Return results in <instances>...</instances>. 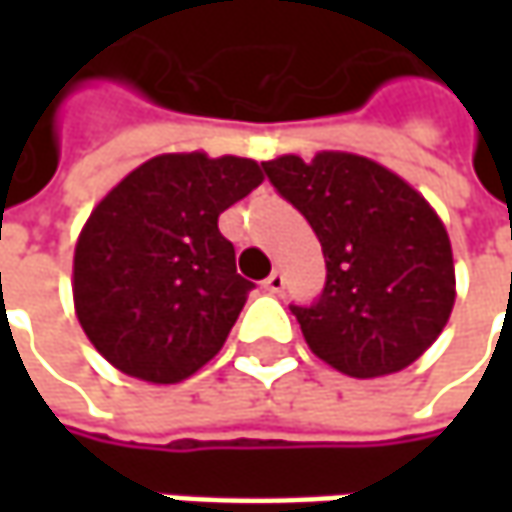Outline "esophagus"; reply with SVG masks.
I'll list each match as a JSON object with an SVG mask.
<instances>
[{"label":"esophagus","instance_id":"esophagus-1","mask_svg":"<svg viewBox=\"0 0 512 512\" xmlns=\"http://www.w3.org/2000/svg\"><path fill=\"white\" fill-rule=\"evenodd\" d=\"M265 290L267 293H282V290H285V276H282L279 270H273L265 279Z\"/></svg>","mask_w":512,"mask_h":512}]
</instances>
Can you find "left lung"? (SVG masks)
I'll use <instances>...</instances> for the list:
<instances>
[{"label": "left lung", "mask_w": 512, "mask_h": 512, "mask_svg": "<svg viewBox=\"0 0 512 512\" xmlns=\"http://www.w3.org/2000/svg\"><path fill=\"white\" fill-rule=\"evenodd\" d=\"M262 168L325 253L319 302L293 307L307 347L353 379L410 367L442 336L456 302L439 213L399 173L359 153L319 150L310 162L285 153Z\"/></svg>", "instance_id": "1"}]
</instances>
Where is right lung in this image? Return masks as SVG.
Masks as SVG:
<instances>
[{
    "label": "right lung",
    "instance_id": "obj_1",
    "mask_svg": "<svg viewBox=\"0 0 512 512\" xmlns=\"http://www.w3.org/2000/svg\"><path fill=\"white\" fill-rule=\"evenodd\" d=\"M262 179L245 156L159 153L90 210L73 250V310L116 370L176 384L222 350L253 285L219 216Z\"/></svg>",
    "mask_w": 512,
    "mask_h": 512
}]
</instances>
